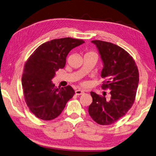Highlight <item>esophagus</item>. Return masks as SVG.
Listing matches in <instances>:
<instances>
[{"label": "esophagus", "instance_id": "1", "mask_svg": "<svg viewBox=\"0 0 156 156\" xmlns=\"http://www.w3.org/2000/svg\"><path fill=\"white\" fill-rule=\"evenodd\" d=\"M75 93H76V95H81V94L84 93V91H82V90H76Z\"/></svg>", "mask_w": 156, "mask_h": 156}]
</instances>
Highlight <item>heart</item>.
<instances>
[{"mask_svg":"<svg viewBox=\"0 0 156 156\" xmlns=\"http://www.w3.org/2000/svg\"><path fill=\"white\" fill-rule=\"evenodd\" d=\"M91 53V54H95V53H94V52H93V51H89V52H88V53ZM82 86H86V85H87V83H86V82H82Z\"/></svg>","mask_w":156,"mask_h":156,"instance_id":"obj_1","label":"heart"}]
</instances>
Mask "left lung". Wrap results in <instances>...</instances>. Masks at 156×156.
Listing matches in <instances>:
<instances>
[{
  "mask_svg": "<svg viewBox=\"0 0 156 156\" xmlns=\"http://www.w3.org/2000/svg\"><path fill=\"white\" fill-rule=\"evenodd\" d=\"M104 67L101 88L110 90V98L90 92L93 102L88 107L90 116L97 124L110 125L123 117L133 106L138 88L139 74L133 57L119 46L102 41H93Z\"/></svg>",
  "mask_w": 156,
  "mask_h": 156,
  "instance_id": "obj_1",
  "label": "left lung"
}]
</instances>
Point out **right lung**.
<instances>
[{
	"label": "right lung",
	"mask_w": 156,
	"mask_h": 156,
	"mask_svg": "<svg viewBox=\"0 0 156 156\" xmlns=\"http://www.w3.org/2000/svg\"><path fill=\"white\" fill-rule=\"evenodd\" d=\"M84 43L80 39H54L40 45L25 63L21 83L24 99L30 112L42 120L59 116L75 91L68 85L57 88L51 80L63 68L72 48Z\"/></svg>",
	"instance_id": "obj_1"
}]
</instances>
